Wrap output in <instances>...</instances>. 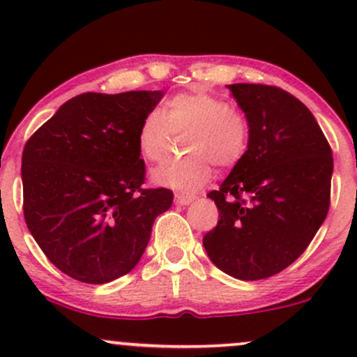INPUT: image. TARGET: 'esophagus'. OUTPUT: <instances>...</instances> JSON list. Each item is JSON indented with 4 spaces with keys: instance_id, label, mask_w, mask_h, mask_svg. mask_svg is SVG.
<instances>
[{
    "instance_id": "obj_1",
    "label": "esophagus",
    "mask_w": 357,
    "mask_h": 357,
    "mask_svg": "<svg viewBox=\"0 0 357 357\" xmlns=\"http://www.w3.org/2000/svg\"><path fill=\"white\" fill-rule=\"evenodd\" d=\"M195 202V198L192 196H184V195H174V203L179 204V206H186V204H190Z\"/></svg>"
}]
</instances>
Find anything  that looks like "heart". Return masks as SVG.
Here are the masks:
<instances>
[{
    "mask_svg": "<svg viewBox=\"0 0 357 357\" xmlns=\"http://www.w3.org/2000/svg\"><path fill=\"white\" fill-rule=\"evenodd\" d=\"M188 153L176 161L155 167L153 183L192 192L211 179L213 165L233 167L247 154L248 119L227 100L206 92L178 93L166 102L162 112L151 110L141 121L137 147L142 158L159 162L166 158L173 136H183Z\"/></svg>",
    "mask_w": 357,
    "mask_h": 357,
    "instance_id": "heart-1",
    "label": "heart"
}]
</instances>
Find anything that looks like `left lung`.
<instances>
[{
  "label": "left lung",
  "instance_id": "left-lung-1",
  "mask_svg": "<svg viewBox=\"0 0 357 357\" xmlns=\"http://www.w3.org/2000/svg\"><path fill=\"white\" fill-rule=\"evenodd\" d=\"M250 124L247 154L208 192L218 225L203 238L221 272L260 280L297 260L326 220L334 161L317 121L285 90L227 85Z\"/></svg>",
  "mask_w": 357,
  "mask_h": 357
}]
</instances>
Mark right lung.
Returning a JSON list of instances; mask_svg holds the SVG:
<instances>
[{
	"label": "right lung",
	"mask_w": 357,
	"mask_h": 357,
	"mask_svg": "<svg viewBox=\"0 0 357 357\" xmlns=\"http://www.w3.org/2000/svg\"><path fill=\"white\" fill-rule=\"evenodd\" d=\"M161 90L96 93L65 102L24 144L23 213L56 268L107 284L137 265L173 191L144 190L139 126Z\"/></svg>",
	"instance_id": "right-lung-1"
}]
</instances>
